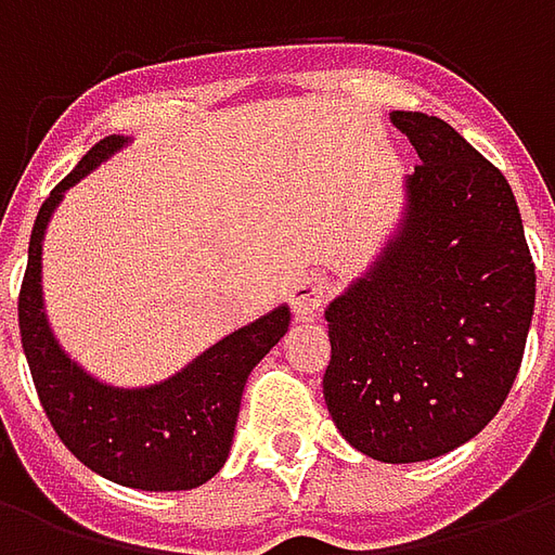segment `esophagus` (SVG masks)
<instances>
[{"mask_svg": "<svg viewBox=\"0 0 555 555\" xmlns=\"http://www.w3.org/2000/svg\"><path fill=\"white\" fill-rule=\"evenodd\" d=\"M326 294H330V285H326V279L314 276H302L294 288H291V312L297 321H314L318 312H321V306H324Z\"/></svg>", "mask_w": 555, "mask_h": 555, "instance_id": "34e87169", "label": "esophagus"}]
</instances>
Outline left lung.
Instances as JSON below:
<instances>
[{
  "instance_id": "1",
  "label": "left lung",
  "mask_w": 555,
  "mask_h": 555,
  "mask_svg": "<svg viewBox=\"0 0 555 555\" xmlns=\"http://www.w3.org/2000/svg\"><path fill=\"white\" fill-rule=\"evenodd\" d=\"M422 166L369 267L326 306L324 401L384 464L452 452L496 416L535 312V264L505 175L437 115L392 113Z\"/></svg>"
}]
</instances>
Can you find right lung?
I'll use <instances>...</instances> for the list:
<instances>
[{
    "label": "right lung",
    "instance_id": "right-lung-1",
    "mask_svg": "<svg viewBox=\"0 0 555 555\" xmlns=\"http://www.w3.org/2000/svg\"><path fill=\"white\" fill-rule=\"evenodd\" d=\"M130 145L133 137L121 133L101 139L38 210L20 288V336L43 413L74 457L125 488L193 490L225 464L243 386L288 333L291 312L279 302L147 386L106 384L62 348L43 306V237L67 190Z\"/></svg>",
    "mask_w": 555,
    "mask_h": 555
}]
</instances>
